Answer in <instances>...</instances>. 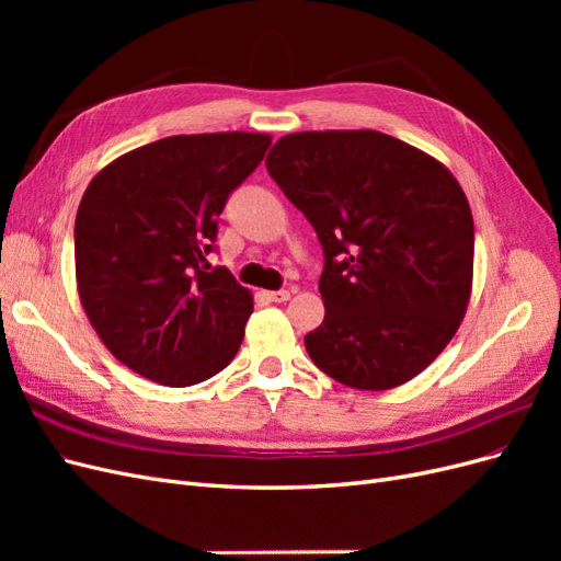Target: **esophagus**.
Segmentation results:
<instances>
[{"label": "esophagus", "mask_w": 561, "mask_h": 561, "mask_svg": "<svg viewBox=\"0 0 561 561\" xmlns=\"http://www.w3.org/2000/svg\"><path fill=\"white\" fill-rule=\"evenodd\" d=\"M268 301H276V304H283L290 299V290H274V293H266Z\"/></svg>", "instance_id": "esophagus-1"}]
</instances>
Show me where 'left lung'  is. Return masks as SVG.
<instances>
[{"label":"left lung","instance_id":"left-lung-1","mask_svg":"<svg viewBox=\"0 0 561 561\" xmlns=\"http://www.w3.org/2000/svg\"><path fill=\"white\" fill-rule=\"evenodd\" d=\"M266 171L325 252V318L304 336L316 367L358 390L421 375L472 290V213L449 168L379 130H304L271 147Z\"/></svg>","mask_w":561,"mask_h":561}]
</instances>
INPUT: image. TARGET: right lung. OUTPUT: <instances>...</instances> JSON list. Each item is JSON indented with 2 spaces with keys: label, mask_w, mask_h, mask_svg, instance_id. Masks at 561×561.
Listing matches in <instances>:
<instances>
[{
  "label": "right lung",
  "mask_w": 561,
  "mask_h": 561,
  "mask_svg": "<svg viewBox=\"0 0 561 561\" xmlns=\"http://www.w3.org/2000/svg\"><path fill=\"white\" fill-rule=\"evenodd\" d=\"M266 133L171 135L114 159L81 196V307L118 363L194 386L239 353L252 293L206 254L229 194L264 159Z\"/></svg>",
  "instance_id": "1"
}]
</instances>
